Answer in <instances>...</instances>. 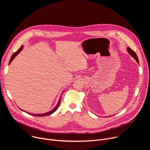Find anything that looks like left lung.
I'll use <instances>...</instances> for the list:
<instances>
[{"label": "left lung", "instance_id": "obj_1", "mask_svg": "<svg viewBox=\"0 0 150 150\" xmlns=\"http://www.w3.org/2000/svg\"><path fill=\"white\" fill-rule=\"evenodd\" d=\"M127 50L128 53H129L136 60V61L139 63V60H138V56H137V54L130 47H127Z\"/></svg>", "mask_w": 150, "mask_h": 150}]
</instances>
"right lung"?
Wrapping results in <instances>:
<instances>
[{
    "label": "right lung",
    "mask_w": 150,
    "mask_h": 150,
    "mask_svg": "<svg viewBox=\"0 0 150 150\" xmlns=\"http://www.w3.org/2000/svg\"><path fill=\"white\" fill-rule=\"evenodd\" d=\"M23 46H21L16 52H15L13 54V55L12 56V57H11V59H10V61H9V63L12 61V60L15 58V57L21 52V50L23 49ZM60 99H59V102H58V103H57V105L55 107V108L54 109H53L52 111H50V112H47V113H44V114H38V115H36V114H32V113H28V112H27V113H28V114H30V115H33V116H37V117H42V116H49V115H51V114H52L53 113H54L57 109V108H58V107L59 106V105H60Z\"/></svg>",
    "instance_id": "add662e5"
}]
</instances>
